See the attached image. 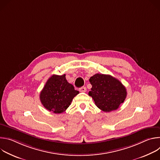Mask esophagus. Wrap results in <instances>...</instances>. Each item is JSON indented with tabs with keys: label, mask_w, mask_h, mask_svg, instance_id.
I'll list each match as a JSON object with an SVG mask.
<instances>
[{
	"label": "esophagus",
	"mask_w": 160,
	"mask_h": 160,
	"mask_svg": "<svg viewBox=\"0 0 160 160\" xmlns=\"http://www.w3.org/2000/svg\"><path fill=\"white\" fill-rule=\"evenodd\" d=\"M86 90H87V88L85 87H82L79 88V91L81 92H85Z\"/></svg>",
	"instance_id": "34e87169"
}]
</instances>
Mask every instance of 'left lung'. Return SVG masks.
<instances>
[{
  "instance_id": "8db88e82",
  "label": "left lung",
  "mask_w": 160,
  "mask_h": 160,
  "mask_svg": "<svg viewBox=\"0 0 160 160\" xmlns=\"http://www.w3.org/2000/svg\"><path fill=\"white\" fill-rule=\"evenodd\" d=\"M92 85L88 95L92 98L98 108L104 112L117 109L127 97L125 86L109 75L97 73L89 79Z\"/></svg>"
}]
</instances>
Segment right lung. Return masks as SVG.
Wrapping results in <instances>:
<instances>
[{
  "mask_svg": "<svg viewBox=\"0 0 160 160\" xmlns=\"http://www.w3.org/2000/svg\"><path fill=\"white\" fill-rule=\"evenodd\" d=\"M79 92L73 85L68 83L66 75L51 76L40 92L41 103L48 110L56 113H62L70 106L73 99Z\"/></svg>",
  "mask_w": 160,
  "mask_h": 160,
  "instance_id": "right-lung-1",
  "label": "right lung"
}]
</instances>
